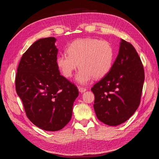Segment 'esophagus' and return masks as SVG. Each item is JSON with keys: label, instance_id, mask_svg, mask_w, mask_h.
<instances>
[{"label": "esophagus", "instance_id": "1", "mask_svg": "<svg viewBox=\"0 0 159 159\" xmlns=\"http://www.w3.org/2000/svg\"><path fill=\"white\" fill-rule=\"evenodd\" d=\"M78 89H79L80 92H81V93H84V92H85L86 90H87V89L84 88H82V87H79Z\"/></svg>", "mask_w": 159, "mask_h": 159}]
</instances>
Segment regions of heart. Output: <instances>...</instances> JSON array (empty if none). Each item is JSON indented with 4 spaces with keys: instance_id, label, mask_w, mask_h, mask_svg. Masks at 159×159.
Wrapping results in <instances>:
<instances>
[{
    "instance_id": "obj_1",
    "label": "heart",
    "mask_w": 159,
    "mask_h": 159,
    "mask_svg": "<svg viewBox=\"0 0 159 159\" xmlns=\"http://www.w3.org/2000/svg\"><path fill=\"white\" fill-rule=\"evenodd\" d=\"M66 51L68 55L57 56V66L64 77L70 78L79 64L76 80L80 84H88L93 78H103L111 68L114 50L106 40L92 38L78 39L71 43Z\"/></svg>"
}]
</instances>
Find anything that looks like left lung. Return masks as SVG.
<instances>
[{"mask_svg":"<svg viewBox=\"0 0 159 159\" xmlns=\"http://www.w3.org/2000/svg\"><path fill=\"white\" fill-rule=\"evenodd\" d=\"M145 72L133 46L121 39L119 54L108 74L92 88L98 119L110 126L125 122L141 102Z\"/></svg>","mask_w":159,"mask_h":159,"instance_id":"8db88e82","label":"left lung"}]
</instances>
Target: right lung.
Listing matches in <instances>:
<instances>
[{
	"mask_svg": "<svg viewBox=\"0 0 159 159\" xmlns=\"http://www.w3.org/2000/svg\"><path fill=\"white\" fill-rule=\"evenodd\" d=\"M56 39L36 41L22 56L15 80L16 91L30 121L45 131L64 128L71 118L76 86L60 75Z\"/></svg>",
	"mask_w": 159,
	"mask_h": 159,
	"instance_id": "1",
	"label": "right lung"
}]
</instances>
